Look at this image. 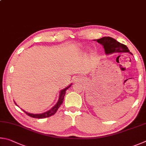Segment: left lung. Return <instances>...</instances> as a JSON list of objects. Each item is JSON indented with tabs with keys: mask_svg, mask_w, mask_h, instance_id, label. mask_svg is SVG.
<instances>
[{
	"mask_svg": "<svg viewBox=\"0 0 146 146\" xmlns=\"http://www.w3.org/2000/svg\"><path fill=\"white\" fill-rule=\"evenodd\" d=\"M97 42L103 45L104 51H105L106 54L121 52H129L132 54V53L129 52V50L126 45L117 42L116 40H115L113 38L109 36L103 37L100 38V39L97 40Z\"/></svg>",
	"mask_w": 146,
	"mask_h": 146,
	"instance_id": "1",
	"label": "left lung"
}]
</instances>
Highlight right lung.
Instances as JSON below:
<instances>
[{
  "instance_id": "obj_1",
  "label": "right lung",
  "mask_w": 146,
  "mask_h": 146,
  "mask_svg": "<svg viewBox=\"0 0 146 146\" xmlns=\"http://www.w3.org/2000/svg\"><path fill=\"white\" fill-rule=\"evenodd\" d=\"M71 85H72V84H71ZM71 85H70L68 86H67V87L65 88V89H63V90H62L60 92V98H59V100L58 101V103H56L55 104V106H54L50 110H48L47 112H45V113H41V114H33V113H27V112L25 111H24L27 115L28 116L31 117H33V118H36V119L47 118V117H49L50 116L53 115H54L56 113V111H57L58 108H60V106L61 105V104L63 103L64 97H65V93H66L65 92L69 87H70ZM15 104H16V103H15Z\"/></svg>"
}]
</instances>
